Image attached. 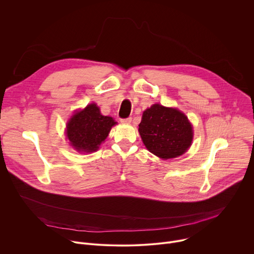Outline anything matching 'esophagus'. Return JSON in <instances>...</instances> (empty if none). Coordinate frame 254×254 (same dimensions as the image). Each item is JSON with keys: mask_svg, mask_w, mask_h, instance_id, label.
<instances>
[{"mask_svg": "<svg viewBox=\"0 0 254 254\" xmlns=\"http://www.w3.org/2000/svg\"><path fill=\"white\" fill-rule=\"evenodd\" d=\"M121 123L122 124H126V125H128L131 123V118H127V119H123L121 120Z\"/></svg>", "mask_w": 254, "mask_h": 254, "instance_id": "1", "label": "esophagus"}]
</instances>
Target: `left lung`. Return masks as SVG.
Segmentation results:
<instances>
[{"mask_svg":"<svg viewBox=\"0 0 254 254\" xmlns=\"http://www.w3.org/2000/svg\"><path fill=\"white\" fill-rule=\"evenodd\" d=\"M138 132L146 148L163 160L183 155L193 140L188 118L177 108L158 103L142 113Z\"/></svg>","mask_w":254,"mask_h":254,"instance_id":"obj_1","label":"left lung"}]
</instances>
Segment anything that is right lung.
Instances as JSON below:
<instances>
[{
	"label": "right lung",
	"mask_w": 254,
	"mask_h": 254,
	"mask_svg": "<svg viewBox=\"0 0 254 254\" xmlns=\"http://www.w3.org/2000/svg\"><path fill=\"white\" fill-rule=\"evenodd\" d=\"M117 122L112 117L100 114L95 103L74 113L67 123L66 136L77 152L92 153L99 149Z\"/></svg>",
	"instance_id": "1"
}]
</instances>
